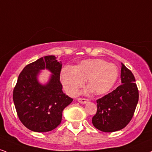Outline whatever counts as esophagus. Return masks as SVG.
Instances as JSON below:
<instances>
[{
  "instance_id": "1",
  "label": "esophagus",
  "mask_w": 152,
  "mask_h": 152,
  "mask_svg": "<svg viewBox=\"0 0 152 152\" xmlns=\"http://www.w3.org/2000/svg\"><path fill=\"white\" fill-rule=\"evenodd\" d=\"M77 100L78 102H79V103H83V104H85V103H88V99H87V98H78Z\"/></svg>"
}]
</instances>
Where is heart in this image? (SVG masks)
Wrapping results in <instances>:
<instances>
[{"label": "heart", "mask_w": 152, "mask_h": 152, "mask_svg": "<svg viewBox=\"0 0 152 152\" xmlns=\"http://www.w3.org/2000/svg\"><path fill=\"white\" fill-rule=\"evenodd\" d=\"M118 70L115 64L103 59L82 61L76 66H66L61 73V82L70 96H76L87 79L88 86L97 95L106 94L115 83Z\"/></svg>", "instance_id": "heart-1"}]
</instances>
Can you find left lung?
<instances>
[{"label":"left lung","instance_id":"8db88e82","mask_svg":"<svg viewBox=\"0 0 152 152\" xmlns=\"http://www.w3.org/2000/svg\"><path fill=\"white\" fill-rule=\"evenodd\" d=\"M121 83L115 90L96 100L97 112L92 123L96 129L113 132L123 129L132 118L139 91L132 71L122 63Z\"/></svg>","mask_w":152,"mask_h":152}]
</instances>
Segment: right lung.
Returning <instances> with one entry per match:
<instances>
[{"label": "right lung", "instance_id": "add662e5", "mask_svg": "<svg viewBox=\"0 0 152 152\" xmlns=\"http://www.w3.org/2000/svg\"><path fill=\"white\" fill-rule=\"evenodd\" d=\"M45 68L53 75L46 85H41L36 76ZM61 70V64L51 55L29 64L20 74L12 97L18 118L27 129L46 132L61 123L64 109L73 100L62 91Z\"/></svg>", "mask_w": 152, "mask_h": 152}]
</instances>
